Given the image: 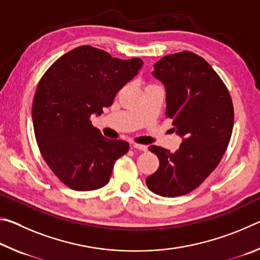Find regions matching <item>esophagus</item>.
I'll return each instance as SVG.
<instances>
[{
	"label": "esophagus",
	"mask_w": 260,
	"mask_h": 260,
	"mask_svg": "<svg viewBox=\"0 0 260 260\" xmlns=\"http://www.w3.org/2000/svg\"><path fill=\"white\" fill-rule=\"evenodd\" d=\"M131 148L138 149V150H141V151H147V149H148L147 146H143V144H138V143H132Z\"/></svg>",
	"instance_id": "obj_1"
}]
</instances>
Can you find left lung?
<instances>
[{
    "instance_id": "8db88e82",
    "label": "left lung",
    "mask_w": 260,
    "mask_h": 260,
    "mask_svg": "<svg viewBox=\"0 0 260 260\" xmlns=\"http://www.w3.org/2000/svg\"><path fill=\"white\" fill-rule=\"evenodd\" d=\"M153 69L152 76L166 89L165 114L182 143L175 152L149 147L159 167L146 183L157 195L178 197L199 187L221 160L234 126V108L217 72L191 51L164 56Z\"/></svg>"
}]
</instances>
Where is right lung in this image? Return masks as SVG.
Wrapping results in <instances>:
<instances>
[{
    "mask_svg": "<svg viewBox=\"0 0 260 260\" xmlns=\"http://www.w3.org/2000/svg\"><path fill=\"white\" fill-rule=\"evenodd\" d=\"M142 65L140 58L122 60L81 46L43 74L32 105L34 134L43 159L65 186L79 191L104 187L114 161L128 151L126 141L104 138L90 117L110 107Z\"/></svg>",
    "mask_w": 260,
    "mask_h": 260,
    "instance_id": "add662e5",
    "label": "right lung"
}]
</instances>
